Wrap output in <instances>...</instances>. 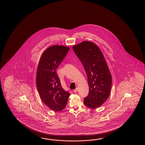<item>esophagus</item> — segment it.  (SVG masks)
Returning <instances> with one entry per match:
<instances>
[{
  "mask_svg": "<svg viewBox=\"0 0 145 145\" xmlns=\"http://www.w3.org/2000/svg\"><path fill=\"white\" fill-rule=\"evenodd\" d=\"M78 88H76V89H74V91H74V92L76 93L78 92Z\"/></svg>",
  "mask_w": 145,
  "mask_h": 145,
  "instance_id": "esophagus-1",
  "label": "esophagus"
}]
</instances>
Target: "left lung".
<instances>
[{
	"instance_id": "1",
	"label": "left lung",
	"mask_w": 145,
	"mask_h": 145,
	"mask_svg": "<svg viewBox=\"0 0 145 145\" xmlns=\"http://www.w3.org/2000/svg\"><path fill=\"white\" fill-rule=\"evenodd\" d=\"M72 48L88 77L89 92L84 98V104L89 108L95 109L103 105L110 95L111 74L103 53L95 44L85 41Z\"/></svg>"
}]
</instances>
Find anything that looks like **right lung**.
<instances>
[{
  "label": "right lung",
  "instance_id": "obj_1",
  "mask_svg": "<svg viewBox=\"0 0 145 145\" xmlns=\"http://www.w3.org/2000/svg\"><path fill=\"white\" fill-rule=\"evenodd\" d=\"M69 47L50 46L41 56L37 68L36 84L42 101L50 109L62 111L71 95L62 87L56 70L67 55Z\"/></svg>",
  "mask_w": 145,
  "mask_h": 145
}]
</instances>
